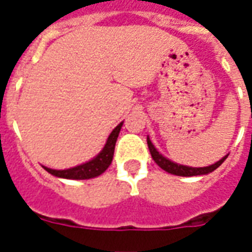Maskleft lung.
I'll return each mask as SVG.
<instances>
[{
  "mask_svg": "<svg viewBox=\"0 0 252 252\" xmlns=\"http://www.w3.org/2000/svg\"><path fill=\"white\" fill-rule=\"evenodd\" d=\"M147 144L148 150L151 153V157L155 160V163L158 164L160 169H163L164 171H167L170 174L174 175H181V177H194V175H204L209 174L213 170H216L220 164L227 159V157H224L222 159H220L219 162H216L215 164H211V166H206V167H189V166H182V164H177L174 162H171L169 159H166L164 157H162L160 154L155 150V147L153 146L151 140L147 137Z\"/></svg>",
  "mask_w": 252,
  "mask_h": 252,
  "instance_id": "left-lung-1",
  "label": "left lung"
}]
</instances>
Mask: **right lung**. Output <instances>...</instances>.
I'll return each mask as SVG.
<instances>
[{"instance_id":"add662e5","label":"right lung","mask_w":252,"mask_h":252,"mask_svg":"<svg viewBox=\"0 0 252 252\" xmlns=\"http://www.w3.org/2000/svg\"><path fill=\"white\" fill-rule=\"evenodd\" d=\"M121 126L123 123H120L119 126H116L115 129L112 131V133L106 140L105 147L102 148V151L92 159L88 163L79 164L77 167H72V169L67 170H52L48 167L44 169L50 173V174L59 177V178H66V180H89V178H94V177H98L104 173L105 170L108 169L112 163V159H113V153H115V146L117 136L120 133Z\"/></svg>"}]
</instances>
